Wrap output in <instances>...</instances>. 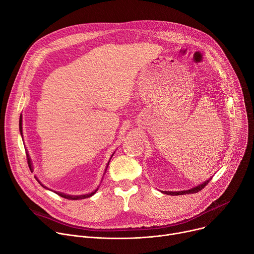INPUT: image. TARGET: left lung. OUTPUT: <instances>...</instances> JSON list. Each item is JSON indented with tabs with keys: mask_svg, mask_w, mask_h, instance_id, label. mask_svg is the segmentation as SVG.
Returning <instances> with one entry per match:
<instances>
[{
	"mask_svg": "<svg viewBox=\"0 0 254 254\" xmlns=\"http://www.w3.org/2000/svg\"><path fill=\"white\" fill-rule=\"evenodd\" d=\"M210 179H211V178H210ZM210 179H209V180H207V181H205L204 183H202V184H200V185L196 186V187H193V188L189 189V190H184V191H175V192H173V191H164V193H165V194H168V195H183V194L196 193V192L200 191L202 188H204V186H206V185L208 184V182L210 181Z\"/></svg>",
	"mask_w": 254,
	"mask_h": 254,
	"instance_id": "left-lung-1",
	"label": "left lung"
}]
</instances>
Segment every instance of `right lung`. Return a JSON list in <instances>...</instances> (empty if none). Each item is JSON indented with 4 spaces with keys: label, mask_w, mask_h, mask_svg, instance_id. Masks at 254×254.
<instances>
[{
    "label": "right lung",
    "mask_w": 254,
    "mask_h": 254,
    "mask_svg": "<svg viewBox=\"0 0 254 254\" xmlns=\"http://www.w3.org/2000/svg\"><path fill=\"white\" fill-rule=\"evenodd\" d=\"M19 130H20V133H21V135H22V115L20 116V119H19ZM26 157H27V163H28V166H29V169H30V171H32V166H31V161H30V158H29V154H28V152L26 151ZM113 157V155H112ZM110 163V162H109ZM109 163H108V166H109ZM108 166H107V168H108ZM106 171H107V169H106ZM35 179L37 180V182L40 183L44 188H47L46 186H44L40 181H38V179L35 177ZM47 189H49V188H47ZM99 189V188H97ZM96 189V190H97ZM96 190L95 191H93V192H91V193H88V194H84V195H68V194H65V193H62V192H57V191H54L56 194H58V195H60L61 197H64V198H67V199H71V200H77V199H84V198H87V197H90L91 195H93L95 192H96Z\"/></svg>",
    "instance_id": "add662e5"
}]
</instances>
